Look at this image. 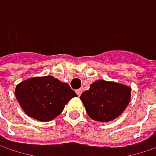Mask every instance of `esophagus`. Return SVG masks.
<instances>
[{
  "mask_svg": "<svg viewBox=\"0 0 156 156\" xmlns=\"http://www.w3.org/2000/svg\"><path fill=\"white\" fill-rule=\"evenodd\" d=\"M76 93H77V95H78V97H80V95L82 93V89H77L76 90Z\"/></svg>",
  "mask_w": 156,
  "mask_h": 156,
  "instance_id": "34e87169",
  "label": "esophagus"
}]
</instances>
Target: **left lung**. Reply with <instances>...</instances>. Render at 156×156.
<instances>
[{"instance_id": "8db88e82", "label": "left lung", "mask_w": 156, "mask_h": 156, "mask_svg": "<svg viewBox=\"0 0 156 156\" xmlns=\"http://www.w3.org/2000/svg\"><path fill=\"white\" fill-rule=\"evenodd\" d=\"M131 87L116 82L98 79L84 91L80 99L90 118L108 122L119 116L128 106Z\"/></svg>"}]
</instances>
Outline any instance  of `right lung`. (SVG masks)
I'll return each mask as SVG.
<instances>
[{
    "instance_id": "obj_1",
    "label": "right lung",
    "mask_w": 156,
    "mask_h": 156,
    "mask_svg": "<svg viewBox=\"0 0 156 156\" xmlns=\"http://www.w3.org/2000/svg\"><path fill=\"white\" fill-rule=\"evenodd\" d=\"M15 96L20 108L34 119L47 122L58 116L65 105L78 95L69 84L52 76L28 78L16 86Z\"/></svg>"
}]
</instances>
